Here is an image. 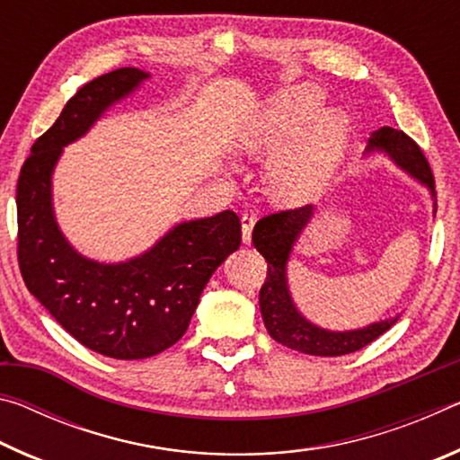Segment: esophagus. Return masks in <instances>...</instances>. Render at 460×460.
<instances>
[{"instance_id":"1","label":"esophagus","mask_w":460,"mask_h":460,"mask_svg":"<svg viewBox=\"0 0 460 460\" xmlns=\"http://www.w3.org/2000/svg\"><path fill=\"white\" fill-rule=\"evenodd\" d=\"M255 217L253 215H243L241 217V239H243V243H252V231H253V225H255Z\"/></svg>"}]
</instances>
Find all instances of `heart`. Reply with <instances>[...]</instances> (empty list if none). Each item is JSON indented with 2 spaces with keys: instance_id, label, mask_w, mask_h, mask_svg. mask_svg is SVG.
Returning <instances> with one entry per match:
<instances>
[{
  "instance_id": "heart-1",
  "label": "heart",
  "mask_w": 460,
  "mask_h": 460,
  "mask_svg": "<svg viewBox=\"0 0 460 460\" xmlns=\"http://www.w3.org/2000/svg\"><path fill=\"white\" fill-rule=\"evenodd\" d=\"M314 84H294L271 97L239 137L241 152L270 160L268 192L279 205L298 207L316 199L345 154L349 118L341 109H324Z\"/></svg>"
}]
</instances>
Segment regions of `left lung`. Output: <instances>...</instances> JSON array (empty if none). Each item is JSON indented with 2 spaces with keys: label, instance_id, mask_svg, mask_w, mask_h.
Instances as JSON below:
<instances>
[{
  "label": "left lung",
  "instance_id": "1",
  "mask_svg": "<svg viewBox=\"0 0 460 460\" xmlns=\"http://www.w3.org/2000/svg\"><path fill=\"white\" fill-rule=\"evenodd\" d=\"M371 152L387 154L402 170H406L411 178L422 182L430 190L432 199L436 197L430 164H428L420 146L403 131L394 128H381L373 131L367 147H365V154ZM313 215L314 207L306 205L263 217L253 227V245L268 261V276L260 290L263 324H266L271 339L282 342L288 349H294V351L318 357L355 353L392 329L398 323V316L385 318V321L373 323L355 331H326L300 314V310L292 302L290 290H288L286 268L296 239L300 237L302 229L310 223Z\"/></svg>",
  "mask_w": 460,
  "mask_h": 460
}]
</instances>
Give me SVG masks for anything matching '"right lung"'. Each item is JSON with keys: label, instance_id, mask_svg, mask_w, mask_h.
<instances>
[{"label": "right lung", "instance_id": "add662e5", "mask_svg": "<svg viewBox=\"0 0 460 460\" xmlns=\"http://www.w3.org/2000/svg\"><path fill=\"white\" fill-rule=\"evenodd\" d=\"M150 75L134 66L101 75L75 93L52 128L36 139L18 178V261L30 294L68 334L113 359H146L189 329L215 270L241 243L233 211L178 223L146 253L119 263L81 255L58 229L52 172L62 147Z\"/></svg>", "mask_w": 460, "mask_h": 460}]
</instances>
